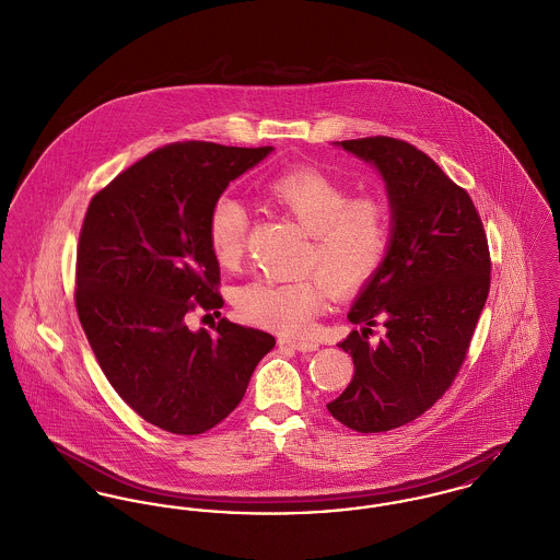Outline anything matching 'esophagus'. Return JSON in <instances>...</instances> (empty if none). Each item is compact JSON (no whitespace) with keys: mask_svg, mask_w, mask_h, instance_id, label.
<instances>
[{"mask_svg":"<svg viewBox=\"0 0 560 560\" xmlns=\"http://www.w3.org/2000/svg\"><path fill=\"white\" fill-rule=\"evenodd\" d=\"M280 346H287V348H293L299 352H312L318 348V341L314 339H291V337H282L280 339Z\"/></svg>","mask_w":560,"mask_h":560,"instance_id":"34e87169","label":"esophagus"}]
</instances>
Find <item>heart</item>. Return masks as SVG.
Here are the masks:
<instances>
[{"instance_id":"obj_1","label":"heart","mask_w":560,"mask_h":560,"mask_svg":"<svg viewBox=\"0 0 560 560\" xmlns=\"http://www.w3.org/2000/svg\"><path fill=\"white\" fill-rule=\"evenodd\" d=\"M265 195L291 214L310 235L303 269L318 271L298 280L257 278L235 293L242 318L284 336L310 331L325 299V282L337 293L365 287L380 271L390 248L393 221L384 199L352 195L329 174L314 167H298L271 176ZM248 210L221 195L208 214V242L221 267L242 259L248 235Z\"/></svg>"}]
</instances>
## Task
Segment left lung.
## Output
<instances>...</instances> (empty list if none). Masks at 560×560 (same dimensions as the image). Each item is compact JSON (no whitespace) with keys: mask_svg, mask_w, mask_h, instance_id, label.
Masks as SVG:
<instances>
[{"mask_svg":"<svg viewBox=\"0 0 560 560\" xmlns=\"http://www.w3.org/2000/svg\"><path fill=\"white\" fill-rule=\"evenodd\" d=\"M339 147L380 170L393 235L380 271L348 312L352 325H363L339 343L354 375L327 410L352 431L384 433L422 416L460 372L490 289V253L469 192L429 154L388 136ZM377 322L387 336L372 342Z\"/></svg>","mask_w":560,"mask_h":560,"instance_id":"8db88e82","label":"left lung"}]
</instances>
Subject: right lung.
I'll list each match as a JSON object with an SVG mask.
<instances>
[{
  "instance_id": "1",
  "label": "right lung",
  "mask_w": 560,
  "mask_h": 560,
  "mask_svg": "<svg viewBox=\"0 0 560 560\" xmlns=\"http://www.w3.org/2000/svg\"><path fill=\"white\" fill-rule=\"evenodd\" d=\"M269 152L174 142L120 172L86 208L75 250L80 325L118 397L167 433L199 435L223 422L276 346L226 318L212 331L187 325L188 314L224 305L210 208Z\"/></svg>"
}]
</instances>
